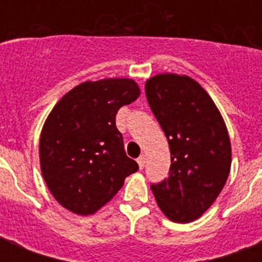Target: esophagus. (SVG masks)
<instances>
[{
  "label": "esophagus",
  "mask_w": 262,
  "mask_h": 262,
  "mask_svg": "<svg viewBox=\"0 0 262 262\" xmlns=\"http://www.w3.org/2000/svg\"><path fill=\"white\" fill-rule=\"evenodd\" d=\"M145 160H147V159H145V156H144V155H141V156H140V158H139V159H137V163H139V167L141 168V170H143L144 166H145Z\"/></svg>",
  "instance_id": "1"
}]
</instances>
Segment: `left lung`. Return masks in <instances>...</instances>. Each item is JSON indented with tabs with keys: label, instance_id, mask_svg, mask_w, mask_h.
Returning <instances> with one entry per match:
<instances>
[{
	"label": "left lung",
	"instance_id": "8db88e82",
	"mask_svg": "<svg viewBox=\"0 0 262 262\" xmlns=\"http://www.w3.org/2000/svg\"><path fill=\"white\" fill-rule=\"evenodd\" d=\"M145 96L171 155L168 177L151 183V190L168 219L189 223L211 207L227 181V127L209 95L187 76H155L145 83Z\"/></svg>",
	"mask_w": 262,
	"mask_h": 262
}]
</instances>
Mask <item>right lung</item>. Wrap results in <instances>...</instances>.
Here are the masks:
<instances>
[{
  "label": "right lung",
  "instance_id": "add662e5",
  "mask_svg": "<svg viewBox=\"0 0 262 262\" xmlns=\"http://www.w3.org/2000/svg\"><path fill=\"white\" fill-rule=\"evenodd\" d=\"M133 80L87 81L69 91L49 115L39 143L51 194L77 215L106 205L139 164L127 158L115 115L139 98Z\"/></svg>",
  "mask_w": 262,
  "mask_h": 262
}]
</instances>
